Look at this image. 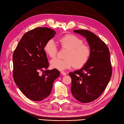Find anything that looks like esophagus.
<instances>
[{"label":"esophagus","mask_w":124,"mask_h":124,"mask_svg":"<svg viewBox=\"0 0 124 124\" xmlns=\"http://www.w3.org/2000/svg\"><path fill=\"white\" fill-rule=\"evenodd\" d=\"M61 74L63 76H66V75H67L66 73L65 72H64V71H61Z\"/></svg>","instance_id":"34e87169"}]
</instances>
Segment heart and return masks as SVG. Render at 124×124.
I'll list each match as a JSON object with an SVG mask.
<instances>
[{
	"label": "heart",
	"mask_w": 124,
	"mask_h": 124,
	"mask_svg": "<svg viewBox=\"0 0 124 124\" xmlns=\"http://www.w3.org/2000/svg\"><path fill=\"white\" fill-rule=\"evenodd\" d=\"M62 48L67 49L65 59L55 58L50 61V66L59 70H64L74 66L80 68L87 63L91 54L88 45L83 44V40L73 34H66L59 39ZM44 50L51 58H54L58 53V48L54 41L51 39L46 43Z\"/></svg>",
	"instance_id": "heart-1"
}]
</instances>
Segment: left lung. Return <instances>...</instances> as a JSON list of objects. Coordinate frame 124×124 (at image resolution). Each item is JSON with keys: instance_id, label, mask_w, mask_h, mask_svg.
Masks as SVG:
<instances>
[{"instance_id": "8db88e82", "label": "left lung", "mask_w": 124, "mask_h": 124, "mask_svg": "<svg viewBox=\"0 0 124 124\" xmlns=\"http://www.w3.org/2000/svg\"><path fill=\"white\" fill-rule=\"evenodd\" d=\"M85 37L91 50L90 59L81 69L70 72L71 93L83 103L98 99L102 94L112 75V66L108 47L104 41L87 30H74Z\"/></svg>"}]
</instances>
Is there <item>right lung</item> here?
<instances>
[{
    "instance_id": "right-lung-1",
    "label": "right lung",
    "mask_w": 124,
    "mask_h": 124,
    "mask_svg": "<svg viewBox=\"0 0 124 124\" xmlns=\"http://www.w3.org/2000/svg\"><path fill=\"white\" fill-rule=\"evenodd\" d=\"M56 34L48 27H37L27 31L13 54L14 80L25 97L34 101L49 96L54 82L60 76L56 69L47 70L49 63L44 50L46 43ZM40 71H43L42 75H39Z\"/></svg>"
}]
</instances>
